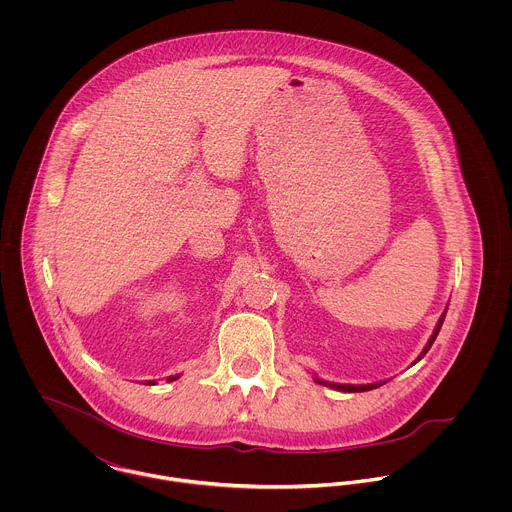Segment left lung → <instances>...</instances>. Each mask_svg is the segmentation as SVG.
I'll use <instances>...</instances> for the list:
<instances>
[{
  "instance_id": "left-lung-1",
  "label": "left lung",
  "mask_w": 512,
  "mask_h": 512,
  "mask_svg": "<svg viewBox=\"0 0 512 512\" xmlns=\"http://www.w3.org/2000/svg\"><path fill=\"white\" fill-rule=\"evenodd\" d=\"M443 319H445V313H441L438 325H436V329H434V333H432V337H430L428 345L424 347V351L420 353V357L414 361V365H416L418 361H422V359H424V355H426V353L430 351V347L434 345V341H436V337H438L439 329H441V325H443ZM315 382H317V384L331 386V388L341 390V392H366V390H372V388H378V386H382V384H384V382H376V384H335V382H325V380H321V378H317V376H315Z\"/></svg>"
}]
</instances>
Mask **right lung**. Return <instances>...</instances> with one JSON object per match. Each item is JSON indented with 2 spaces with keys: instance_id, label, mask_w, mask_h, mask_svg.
Returning <instances> with one entry per match:
<instances>
[{
  "instance_id": "add662e5",
  "label": "right lung",
  "mask_w": 512,
  "mask_h": 512,
  "mask_svg": "<svg viewBox=\"0 0 512 512\" xmlns=\"http://www.w3.org/2000/svg\"><path fill=\"white\" fill-rule=\"evenodd\" d=\"M177 378H179V376H169V378H167V382H171V380H177ZM147 384H155V380H147Z\"/></svg>"
}]
</instances>
